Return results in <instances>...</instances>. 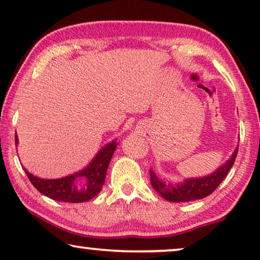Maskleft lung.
Wrapping results in <instances>:
<instances>
[{
	"label": "left lung",
	"mask_w": 260,
	"mask_h": 260,
	"mask_svg": "<svg viewBox=\"0 0 260 260\" xmlns=\"http://www.w3.org/2000/svg\"><path fill=\"white\" fill-rule=\"evenodd\" d=\"M238 147L233 151L229 161L220 166L211 175L199 177V179H187L182 183H167L165 181L159 180V177L156 176V174L150 169L151 186L163 199L172 202H188L206 198L209 194H212L227 176L234 161H236Z\"/></svg>",
	"instance_id": "1"
}]
</instances>
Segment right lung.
Here are the masks:
<instances>
[{
    "label": "right lung",
    "mask_w": 260,
    "mask_h": 260,
    "mask_svg": "<svg viewBox=\"0 0 260 260\" xmlns=\"http://www.w3.org/2000/svg\"><path fill=\"white\" fill-rule=\"evenodd\" d=\"M17 136L15 134V144H17ZM117 148L116 140L106 144L98 151L90 165L72 175L61 177V179H41L33 174L26 172L31 184L41 194L55 201L62 202H85L94 198L102 190L105 182L106 172H108L110 161Z\"/></svg>",
    "instance_id": "1"
}]
</instances>
